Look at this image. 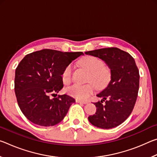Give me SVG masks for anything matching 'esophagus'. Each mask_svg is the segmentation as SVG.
Returning a JSON list of instances; mask_svg holds the SVG:
<instances>
[{
	"label": "esophagus",
	"instance_id": "1",
	"mask_svg": "<svg viewBox=\"0 0 157 157\" xmlns=\"http://www.w3.org/2000/svg\"><path fill=\"white\" fill-rule=\"evenodd\" d=\"M76 102L79 103V104H86V102H84V101H82V100H76Z\"/></svg>",
	"mask_w": 157,
	"mask_h": 157
}]
</instances>
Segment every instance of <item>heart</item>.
Masks as SVG:
<instances>
[{
  "mask_svg": "<svg viewBox=\"0 0 157 157\" xmlns=\"http://www.w3.org/2000/svg\"><path fill=\"white\" fill-rule=\"evenodd\" d=\"M79 64L89 72L86 84H74L67 90L68 94L80 100H86L94 94L96 87L103 89L107 86L111 79V71L107 66H103V62L93 56H86L79 61ZM73 65L70 63L62 71V79L63 83L68 84L72 80Z\"/></svg>",
  "mask_w": 157,
  "mask_h": 157,
  "instance_id": "heart-1",
  "label": "heart"
}]
</instances>
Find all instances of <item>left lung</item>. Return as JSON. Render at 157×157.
<instances>
[{
	"mask_svg": "<svg viewBox=\"0 0 157 157\" xmlns=\"http://www.w3.org/2000/svg\"><path fill=\"white\" fill-rule=\"evenodd\" d=\"M85 54L99 57L111 69V81L97 95L102 100L94 103L96 112L89 117V121L102 129L120 125L131 114L139 92V71L134 58L117 48L94 50Z\"/></svg>",
	"mask_w": 157,
	"mask_h": 157,
	"instance_id": "1",
	"label": "left lung"
}]
</instances>
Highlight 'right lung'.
<instances>
[{
    "label": "right lung",
    "instance_id": "obj_1",
    "mask_svg": "<svg viewBox=\"0 0 157 157\" xmlns=\"http://www.w3.org/2000/svg\"><path fill=\"white\" fill-rule=\"evenodd\" d=\"M82 52L44 49L25 55L15 71L14 91L20 109L29 121L40 126L60 123L75 102L66 94L54 95L63 87L62 71Z\"/></svg>",
    "mask_w": 157,
    "mask_h": 157
}]
</instances>
